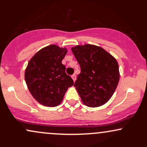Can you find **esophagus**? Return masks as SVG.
<instances>
[{"instance_id":"obj_1","label":"esophagus","mask_w":147,"mask_h":147,"mask_svg":"<svg viewBox=\"0 0 147 147\" xmlns=\"http://www.w3.org/2000/svg\"><path fill=\"white\" fill-rule=\"evenodd\" d=\"M71 77H72V79H73L74 82H75V81H76V75H75V74H73V75H72Z\"/></svg>"}]
</instances>
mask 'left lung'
Listing matches in <instances>:
<instances>
[{
  "label": "left lung",
  "instance_id": "obj_1",
  "mask_svg": "<svg viewBox=\"0 0 147 147\" xmlns=\"http://www.w3.org/2000/svg\"><path fill=\"white\" fill-rule=\"evenodd\" d=\"M81 72L74 86L89 107L104 105L111 98L119 79L117 60L104 49L86 44L71 48Z\"/></svg>",
  "mask_w": 147,
  "mask_h": 147
}]
</instances>
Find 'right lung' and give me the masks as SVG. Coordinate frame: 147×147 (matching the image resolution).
<instances>
[{
  "label": "right lung",
  "instance_id": "add662e5",
  "mask_svg": "<svg viewBox=\"0 0 147 147\" xmlns=\"http://www.w3.org/2000/svg\"><path fill=\"white\" fill-rule=\"evenodd\" d=\"M66 53V48L50 45L37 52L28 64L25 82L32 97L42 105L58 106L68 88L73 86L61 63Z\"/></svg>",
  "mask_w": 147,
  "mask_h": 147
}]
</instances>
